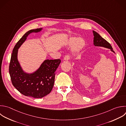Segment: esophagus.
<instances>
[{
    "instance_id": "obj_1",
    "label": "esophagus",
    "mask_w": 126,
    "mask_h": 126,
    "mask_svg": "<svg viewBox=\"0 0 126 126\" xmlns=\"http://www.w3.org/2000/svg\"><path fill=\"white\" fill-rule=\"evenodd\" d=\"M69 59H70V56L69 55H66L64 56V57L63 58V60L68 61L69 60Z\"/></svg>"
}]
</instances>
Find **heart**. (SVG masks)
Listing matches in <instances>:
<instances>
[{
	"label": "heart",
	"mask_w": 126,
	"mask_h": 126,
	"mask_svg": "<svg viewBox=\"0 0 126 126\" xmlns=\"http://www.w3.org/2000/svg\"><path fill=\"white\" fill-rule=\"evenodd\" d=\"M72 46V50L73 52L78 53L83 49L85 45V41L82 38L77 39L75 37H72L70 39L68 42L69 45Z\"/></svg>",
	"instance_id": "heart-1"
}]
</instances>
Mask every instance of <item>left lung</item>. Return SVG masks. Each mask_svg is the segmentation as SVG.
I'll list each match as a JSON object with an SVG mask.
<instances>
[{
	"mask_svg": "<svg viewBox=\"0 0 126 126\" xmlns=\"http://www.w3.org/2000/svg\"><path fill=\"white\" fill-rule=\"evenodd\" d=\"M94 33V44L95 46H100L106 48L110 49L112 52L115 53L114 51L113 50L112 47L110 44L108 43L106 40L103 38L98 33H97L95 31H93Z\"/></svg>",
	"mask_w": 126,
	"mask_h": 126,
	"instance_id": "left-lung-1",
	"label": "left lung"
}]
</instances>
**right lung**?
<instances>
[{
	"label": "right lung",
	"instance_id": "obj_1",
	"mask_svg": "<svg viewBox=\"0 0 126 126\" xmlns=\"http://www.w3.org/2000/svg\"><path fill=\"white\" fill-rule=\"evenodd\" d=\"M42 28L27 32L15 46L11 55L9 71L12 83L22 94L34 98H41L52 91L55 82L56 70L60 65V59L46 60L34 72L29 74L22 69L18 61V49L32 32H38Z\"/></svg>",
	"mask_w": 126,
	"mask_h": 126
}]
</instances>
